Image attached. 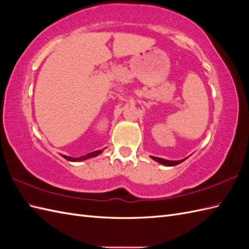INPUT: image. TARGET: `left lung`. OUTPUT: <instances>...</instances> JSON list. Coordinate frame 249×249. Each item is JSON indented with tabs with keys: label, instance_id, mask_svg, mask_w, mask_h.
<instances>
[{
	"label": "left lung",
	"instance_id": "1",
	"mask_svg": "<svg viewBox=\"0 0 249 249\" xmlns=\"http://www.w3.org/2000/svg\"><path fill=\"white\" fill-rule=\"evenodd\" d=\"M152 160H156L157 162L161 163V165H165V166H176V165H178V163H181L182 161H184L185 160H163V158H160V157H155V156H151Z\"/></svg>",
	"mask_w": 249,
	"mask_h": 249
}]
</instances>
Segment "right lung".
<instances>
[{"label": "right lung", "instance_id": "add662e5", "mask_svg": "<svg viewBox=\"0 0 249 249\" xmlns=\"http://www.w3.org/2000/svg\"><path fill=\"white\" fill-rule=\"evenodd\" d=\"M102 153H103V150H98V151H95V152H92V153H89V154H87V155L81 156V157H77V158H73V157H71V156H66V155H62V156L64 157L65 160H70V161H82V160H89V158H92V157H95V156H98L99 154H102Z\"/></svg>", "mask_w": 249, "mask_h": 249}]
</instances>
